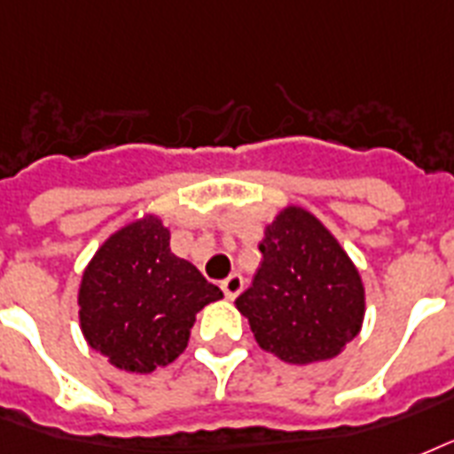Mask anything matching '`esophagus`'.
<instances>
[{
    "label": "esophagus",
    "mask_w": 454,
    "mask_h": 454,
    "mask_svg": "<svg viewBox=\"0 0 454 454\" xmlns=\"http://www.w3.org/2000/svg\"><path fill=\"white\" fill-rule=\"evenodd\" d=\"M223 291H224V296L230 298V301H234V298L239 296V291L244 289V277L239 275V272H234V275H230L227 279H224L223 284Z\"/></svg>",
    "instance_id": "obj_1"
}]
</instances>
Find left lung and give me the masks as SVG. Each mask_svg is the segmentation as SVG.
<instances>
[{
    "label": "left lung",
    "instance_id": "1",
    "mask_svg": "<svg viewBox=\"0 0 454 454\" xmlns=\"http://www.w3.org/2000/svg\"><path fill=\"white\" fill-rule=\"evenodd\" d=\"M258 272L237 298L258 346L291 364L332 360L360 333L364 286L317 217L286 206L260 241Z\"/></svg>",
    "mask_w": 454,
    "mask_h": 454
}]
</instances>
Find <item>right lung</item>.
<instances>
[{
  "mask_svg": "<svg viewBox=\"0 0 454 454\" xmlns=\"http://www.w3.org/2000/svg\"><path fill=\"white\" fill-rule=\"evenodd\" d=\"M223 291L170 251V230L156 215L125 224L84 267L80 329L118 370L149 374L177 360L196 312Z\"/></svg>",
  "mask_w": 454,
  "mask_h": 454,
  "instance_id": "1",
  "label": "right lung"
}]
</instances>
